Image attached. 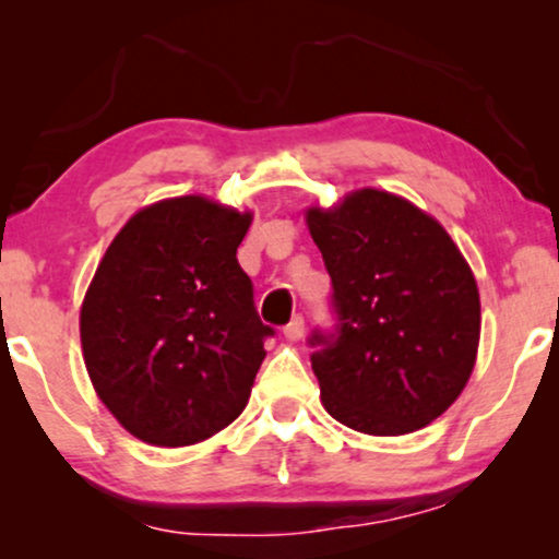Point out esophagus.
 <instances>
[{"label":"esophagus","instance_id":"1","mask_svg":"<svg viewBox=\"0 0 559 559\" xmlns=\"http://www.w3.org/2000/svg\"><path fill=\"white\" fill-rule=\"evenodd\" d=\"M305 335V318L302 316H295L289 323L285 325V338L289 341H300Z\"/></svg>","mask_w":559,"mask_h":559}]
</instances>
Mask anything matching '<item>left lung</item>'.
Segmentation results:
<instances>
[{
  "instance_id": "8db88e82",
  "label": "left lung",
  "mask_w": 559,
  "mask_h": 559,
  "mask_svg": "<svg viewBox=\"0 0 559 559\" xmlns=\"http://www.w3.org/2000/svg\"><path fill=\"white\" fill-rule=\"evenodd\" d=\"M308 226L333 282L335 323L308 338L328 415L366 435L430 425L476 364L471 266L438 221L384 190L310 209Z\"/></svg>"
}]
</instances>
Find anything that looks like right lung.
Instances as JSON below:
<instances>
[{
	"instance_id": "add662e5",
	"label": "right lung",
	"mask_w": 559,
	"mask_h": 559,
	"mask_svg": "<svg viewBox=\"0 0 559 559\" xmlns=\"http://www.w3.org/2000/svg\"><path fill=\"white\" fill-rule=\"evenodd\" d=\"M249 213L173 198L127 221L81 308L96 394L134 438L178 448L247 407L274 328L259 320L236 249Z\"/></svg>"
}]
</instances>
